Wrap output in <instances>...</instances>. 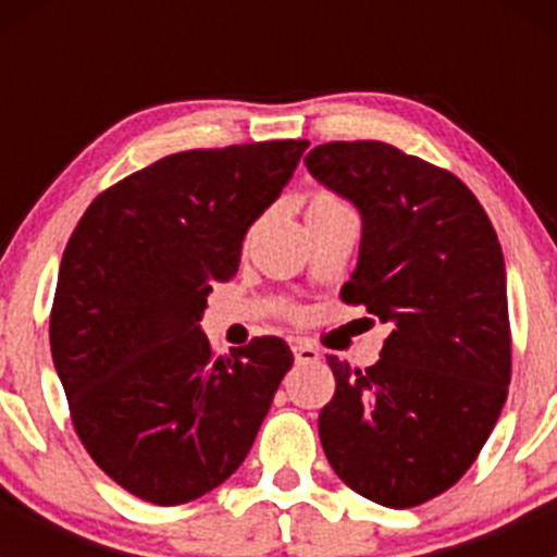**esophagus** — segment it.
I'll list each match as a JSON object with an SVG mask.
<instances>
[{
    "mask_svg": "<svg viewBox=\"0 0 557 557\" xmlns=\"http://www.w3.org/2000/svg\"><path fill=\"white\" fill-rule=\"evenodd\" d=\"M294 356H296V363H314L320 358V352L318 347L310 345V342H296Z\"/></svg>",
    "mask_w": 557,
    "mask_h": 557,
    "instance_id": "34e87169",
    "label": "esophagus"
}]
</instances>
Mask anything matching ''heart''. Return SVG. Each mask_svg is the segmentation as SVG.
<instances>
[{
  "label": "heart",
  "instance_id": "1",
  "mask_svg": "<svg viewBox=\"0 0 557 557\" xmlns=\"http://www.w3.org/2000/svg\"><path fill=\"white\" fill-rule=\"evenodd\" d=\"M318 212H347V205L331 190H314L307 205V215H318Z\"/></svg>",
  "mask_w": 557,
  "mask_h": 557
}]
</instances>
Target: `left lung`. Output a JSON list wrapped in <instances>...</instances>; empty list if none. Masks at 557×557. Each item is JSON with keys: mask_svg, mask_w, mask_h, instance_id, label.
<instances>
[{"mask_svg": "<svg viewBox=\"0 0 557 557\" xmlns=\"http://www.w3.org/2000/svg\"><path fill=\"white\" fill-rule=\"evenodd\" d=\"M361 212L347 305L391 323L367 372L329 356L334 398L320 445L369 502L409 509L466 474L491 436L512 374L504 252L476 196L450 172L372 139L305 159Z\"/></svg>", "mask_w": 557, "mask_h": 557, "instance_id": "1", "label": "left lung"}]
</instances>
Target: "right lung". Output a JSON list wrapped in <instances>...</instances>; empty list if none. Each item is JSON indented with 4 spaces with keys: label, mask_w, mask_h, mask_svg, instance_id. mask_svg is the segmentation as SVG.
<instances>
[{
    "label": "right lung",
    "mask_w": 557,
    "mask_h": 557,
    "mask_svg": "<svg viewBox=\"0 0 557 557\" xmlns=\"http://www.w3.org/2000/svg\"><path fill=\"white\" fill-rule=\"evenodd\" d=\"M307 145L166 156L99 194L66 243L53 367L83 447L143 502L174 507L226 482L294 363L277 336L215 358L199 320Z\"/></svg>",
    "instance_id": "right-lung-1"
}]
</instances>
